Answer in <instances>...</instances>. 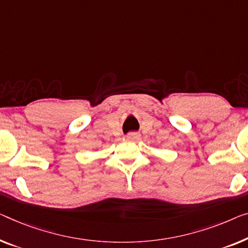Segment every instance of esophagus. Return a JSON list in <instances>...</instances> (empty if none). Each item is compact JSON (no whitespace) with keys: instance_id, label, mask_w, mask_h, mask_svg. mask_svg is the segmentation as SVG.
<instances>
[{"instance_id":"1","label":"esophagus","mask_w":248,"mask_h":248,"mask_svg":"<svg viewBox=\"0 0 248 248\" xmlns=\"http://www.w3.org/2000/svg\"><path fill=\"white\" fill-rule=\"evenodd\" d=\"M127 138L130 140H138L140 138V134H138V132H130V134L127 135Z\"/></svg>"}]
</instances>
